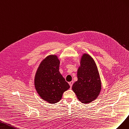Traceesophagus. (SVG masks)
Masks as SVG:
<instances>
[{
    "mask_svg": "<svg viewBox=\"0 0 129 129\" xmlns=\"http://www.w3.org/2000/svg\"><path fill=\"white\" fill-rule=\"evenodd\" d=\"M73 81H72V82H69V85H70V87H71V88L72 87V85H73Z\"/></svg>",
    "mask_w": 129,
    "mask_h": 129,
    "instance_id": "esophagus-1",
    "label": "esophagus"
}]
</instances>
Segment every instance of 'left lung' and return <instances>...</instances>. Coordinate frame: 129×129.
<instances>
[{"instance_id":"8db88e82","label":"left lung","mask_w":129,"mask_h":129,"mask_svg":"<svg viewBox=\"0 0 129 129\" xmlns=\"http://www.w3.org/2000/svg\"><path fill=\"white\" fill-rule=\"evenodd\" d=\"M77 78L78 80L72 85V90L79 101L84 104L90 103L99 95L101 82L96 64L89 55L84 54L82 56Z\"/></svg>"}]
</instances>
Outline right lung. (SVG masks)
Masks as SVG:
<instances>
[{
	"label": "right lung",
	"mask_w": 129,
	"mask_h": 129,
	"mask_svg": "<svg viewBox=\"0 0 129 129\" xmlns=\"http://www.w3.org/2000/svg\"><path fill=\"white\" fill-rule=\"evenodd\" d=\"M59 60L55 55H50L40 64L36 74L35 85L38 93L51 104L59 101L69 84L59 71Z\"/></svg>",
	"instance_id": "1"
}]
</instances>
